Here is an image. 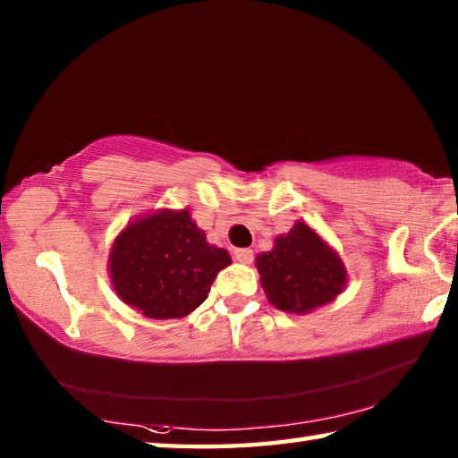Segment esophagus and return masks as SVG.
I'll return each instance as SVG.
<instances>
[{"mask_svg": "<svg viewBox=\"0 0 458 458\" xmlns=\"http://www.w3.org/2000/svg\"><path fill=\"white\" fill-rule=\"evenodd\" d=\"M234 259L238 262H242V265H250L252 259H254V252L250 250V248H236Z\"/></svg>", "mask_w": 458, "mask_h": 458, "instance_id": "34e87169", "label": "esophagus"}]
</instances>
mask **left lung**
Returning a JSON list of instances; mask_svg holds the SVG:
<instances>
[{
    "instance_id": "8db88e82",
    "label": "left lung",
    "mask_w": 458,
    "mask_h": 458,
    "mask_svg": "<svg viewBox=\"0 0 458 458\" xmlns=\"http://www.w3.org/2000/svg\"><path fill=\"white\" fill-rule=\"evenodd\" d=\"M260 283L270 303L286 313H309L344 291L347 275L337 252L319 234L297 222L276 238L270 252L257 257Z\"/></svg>"
}]
</instances>
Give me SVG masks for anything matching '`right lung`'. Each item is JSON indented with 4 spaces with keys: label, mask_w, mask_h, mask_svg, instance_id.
Segmentation results:
<instances>
[{
    "label": "right lung",
    "mask_w": 458,
    "mask_h": 458,
    "mask_svg": "<svg viewBox=\"0 0 458 458\" xmlns=\"http://www.w3.org/2000/svg\"><path fill=\"white\" fill-rule=\"evenodd\" d=\"M230 262L224 248L208 244L188 210H161L121 232L108 270L127 305L149 319H180L204 303Z\"/></svg>",
    "instance_id": "right-lung-1"
}]
</instances>
